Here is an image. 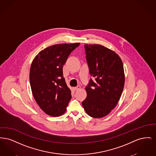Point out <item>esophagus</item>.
<instances>
[{"mask_svg": "<svg viewBox=\"0 0 156 156\" xmlns=\"http://www.w3.org/2000/svg\"><path fill=\"white\" fill-rule=\"evenodd\" d=\"M80 88H81V87H80V86H78V87H76L73 88V90H74V91H76V90H78L80 89Z\"/></svg>", "mask_w": 156, "mask_h": 156, "instance_id": "34e87169", "label": "esophagus"}]
</instances>
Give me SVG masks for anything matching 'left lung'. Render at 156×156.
I'll return each mask as SVG.
<instances>
[{
  "instance_id": "obj_1",
  "label": "left lung",
  "mask_w": 156,
  "mask_h": 156,
  "mask_svg": "<svg viewBox=\"0 0 156 156\" xmlns=\"http://www.w3.org/2000/svg\"><path fill=\"white\" fill-rule=\"evenodd\" d=\"M90 80L85 88L87 98L82 105L87 113L94 118L108 115L119 102L125 85V73L119 55L100 44H85Z\"/></svg>"
}]
</instances>
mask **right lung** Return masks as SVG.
I'll use <instances>...</instances> for the list:
<instances>
[{"label":"right lung","instance_id":"right-lung-1","mask_svg":"<svg viewBox=\"0 0 156 156\" xmlns=\"http://www.w3.org/2000/svg\"><path fill=\"white\" fill-rule=\"evenodd\" d=\"M80 44L53 45L38 52L32 61L29 77L33 95L40 108L51 116L63 115L71 99L62 68L70 53Z\"/></svg>","mask_w":156,"mask_h":156}]
</instances>
